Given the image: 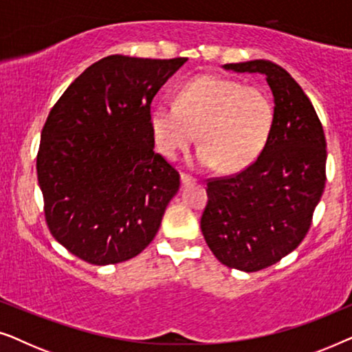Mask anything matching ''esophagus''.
I'll list each match as a JSON object with an SVG mask.
<instances>
[{
  "label": "esophagus",
  "mask_w": 352,
  "mask_h": 352,
  "mask_svg": "<svg viewBox=\"0 0 352 352\" xmlns=\"http://www.w3.org/2000/svg\"><path fill=\"white\" fill-rule=\"evenodd\" d=\"M194 181H195V177L186 175V173H181V184H182V186L190 184V182H194Z\"/></svg>",
  "instance_id": "obj_1"
}]
</instances>
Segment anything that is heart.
<instances>
[{"mask_svg":"<svg viewBox=\"0 0 352 352\" xmlns=\"http://www.w3.org/2000/svg\"><path fill=\"white\" fill-rule=\"evenodd\" d=\"M274 124L269 96L256 86L219 75H200L177 91L176 105L157 104L151 128L163 155L175 158L199 136L195 163L237 173L252 165L266 146Z\"/></svg>","mask_w":352,"mask_h":352,"instance_id":"b5f03b06","label":"heart"}]
</instances>
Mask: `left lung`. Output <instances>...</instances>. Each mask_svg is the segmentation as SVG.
Masks as SVG:
<instances>
[{
    "label": "left lung",
    "instance_id": "obj_1",
    "mask_svg": "<svg viewBox=\"0 0 352 352\" xmlns=\"http://www.w3.org/2000/svg\"><path fill=\"white\" fill-rule=\"evenodd\" d=\"M224 69L266 76L276 104L274 124L252 165L208 179L200 228L224 266L256 272L280 261L306 237L324 194L327 142L309 98L285 69L263 59Z\"/></svg>",
    "mask_w": 352,
    "mask_h": 352
}]
</instances>
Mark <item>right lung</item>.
Segmentation results:
<instances>
[{"label":"right lung","mask_w":352,"mask_h":352,"mask_svg":"<svg viewBox=\"0 0 352 352\" xmlns=\"http://www.w3.org/2000/svg\"><path fill=\"white\" fill-rule=\"evenodd\" d=\"M186 60L107 56L47 115L38 184L52 237L76 258L128 261L155 237L179 173L153 152L151 104Z\"/></svg>","instance_id":"obj_1"}]
</instances>
